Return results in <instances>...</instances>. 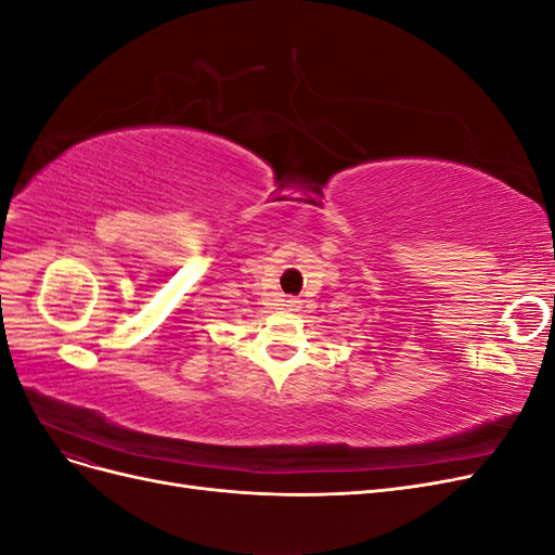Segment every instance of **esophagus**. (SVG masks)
<instances>
[{
    "label": "esophagus",
    "instance_id": "1",
    "mask_svg": "<svg viewBox=\"0 0 555 555\" xmlns=\"http://www.w3.org/2000/svg\"><path fill=\"white\" fill-rule=\"evenodd\" d=\"M296 304V300H287V306H294Z\"/></svg>",
    "mask_w": 555,
    "mask_h": 555
}]
</instances>
